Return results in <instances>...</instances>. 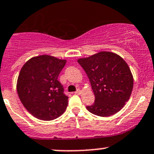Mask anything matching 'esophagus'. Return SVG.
I'll return each instance as SVG.
<instances>
[{
  "label": "esophagus",
  "instance_id": "1",
  "mask_svg": "<svg viewBox=\"0 0 154 154\" xmlns=\"http://www.w3.org/2000/svg\"><path fill=\"white\" fill-rule=\"evenodd\" d=\"M74 93L77 94V95H80V94L81 93V90H80V89H77V91H76L75 92H74Z\"/></svg>",
  "mask_w": 154,
  "mask_h": 154
}]
</instances>
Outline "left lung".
<instances>
[{
  "instance_id": "obj_1",
  "label": "left lung",
  "mask_w": 154,
  "mask_h": 154,
  "mask_svg": "<svg viewBox=\"0 0 154 154\" xmlns=\"http://www.w3.org/2000/svg\"><path fill=\"white\" fill-rule=\"evenodd\" d=\"M77 62L87 74L95 95V102L86 109L100 117L120 111L133 89V76L124 59L114 53L102 51Z\"/></svg>"
}]
</instances>
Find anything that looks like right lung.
<instances>
[{"label": "right lung", "mask_w": 154, "mask_h": 154, "mask_svg": "<svg viewBox=\"0 0 154 154\" xmlns=\"http://www.w3.org/2000/svg\"><path fill=\"white\" fill-rule=\"evenodd\" d=\"M66 64L48 55L30 59L22 66L16 83L21 102L34 117L53 120L65 111L68 97L58 77Z\"/></svg>", "instance_id": "right-lung-1"}]
</instances>
